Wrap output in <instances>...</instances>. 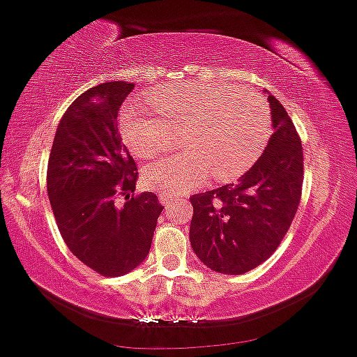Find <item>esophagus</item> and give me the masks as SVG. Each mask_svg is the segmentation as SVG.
<instances>
[{"instance_id":"obj_1","label":"esophagus","mask_w":357,"mask_h":357,"mask_svg":"<svg viewBox=\"0 0 357 357\" xmlns=\"http://www.w3.org/2000/svg\"><path fill=\"white\" fill-rule=\"evenodd\" d=\"M160 201H162V204L165 206V208H168V206L172 204V202L175 201L174 197H172V195H168V194H165V192H162L160 194Z\"/></svg>"}]
</instances>
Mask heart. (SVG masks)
I'll use <instances>...</instances> for the list:
<instances>
[{"mask_svg":"<svg viewBox=\"0 0 357 357\" xmlns=\"http://www.w3.org/2000/svg\"><path fill=\"white\" fill-rule=\"evenodd\" d=\"M151 112L131 102L122 109V139L139 158H153L182 131V153L165 156L146 168V183L177 195L201 185L213 172L228 180L250 168L271 134L267 102L254 90L220 83H168L149 91Z\"/></svg>","mask_w":357,"mask_h":357,"instance_id":"1","label":"heart"}]
</instances>
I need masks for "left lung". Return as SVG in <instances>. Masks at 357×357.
Masks as SVG:
<instances>
[{"label": "left lung", "mask_w": 357, "mask_h": 357, "mask_svg": "<svg viewBox=\"0 0 357 357\" xmlns=\"http://www.w3.org/2000/svg\"><path fill=\"white\" fill-rule=\"evenodd\" d=\"M272 136L262 156L236 183L194 194L190 245L209 269L238 275L266 262L298 211L303 146L281 102L266 90Z\"/></svg>", "instance_id": "8db88e82"}]
</instances>
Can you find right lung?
Masks as SVG:
<instances>
[{
    "label": "right lung",
    "instance_id": "add662e5",
    "mask_svg": "<svg viewBox=\"0 0 357 357\" xmlns=\"http://www.w3.org/2000/svg\"><path fill=\"white\" fill-rule=\"evenodd\" d=\"M134 83L90 88L66 110L47 165V194L57 228L73 255L107 278L146 259L162 214L155 192L136 190L137 168L121 143L117 114ZM117 193L126 194L119 206Z\"/></svg>",
    "mask_w": 357,
    "mask_h": 357
}]
</instances>
